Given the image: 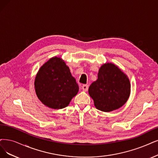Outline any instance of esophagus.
Returning a JSON list of instances; mask_svg holds the SVG:
<instances>
[{"mask_svg":"<svg viewBox=\"0 0 158 158\" xmlns=\"http://www.w3.org/2000/svg\"><path fill=\"white\" fill-rule=\"evenodd\" d=\"M82 89L84 90V91H87L89 89V85H83L82 86Z\"/></svg>","mask_w":158,"mask_h":158,"instance_id":"1","label":"esophagus"}]
</instances>
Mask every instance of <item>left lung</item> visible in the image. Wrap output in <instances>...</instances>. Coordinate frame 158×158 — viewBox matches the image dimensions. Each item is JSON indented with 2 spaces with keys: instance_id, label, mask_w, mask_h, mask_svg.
Instances as JSON below:
<instances>
[{
  "instance_id": "1",
  "label": "left lung",
  "mask_w": 158,
  "mask_h": 158,
  "mask_svg": "<svg viewBox=\"0 0 158 158\" xmlns=\"http://www.w3.org/2000/svg\"><path fill=\"white\" fill-rule=\"evenodd\" d=\"M95 107L102 111L110 112L121 107L130 94L127 77L111 63H107L99 69L98 79L89 89Z\"/></svg>"
}]
</instances>
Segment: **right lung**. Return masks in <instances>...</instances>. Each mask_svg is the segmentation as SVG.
<instances>
[{"label":"right lung","instance_id":"add662e5","mask_svg":"<svg viewBox=\"0 0 158 158\" xmlns=\"http://www.w3.org/2000/svg\"><path fill=\"white\" fill-rule=\"evenodd\" d=\"M38 98L49 107H67L79 91L69 68L60 58L53 57L40 68L34 81Z\"/></svg>","mask_w":158,"mask_h":158}]
</instances>
